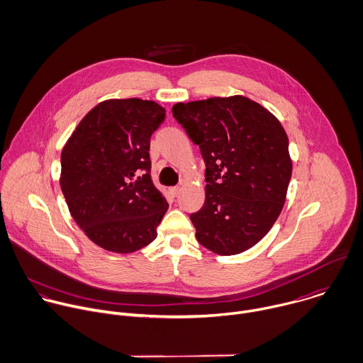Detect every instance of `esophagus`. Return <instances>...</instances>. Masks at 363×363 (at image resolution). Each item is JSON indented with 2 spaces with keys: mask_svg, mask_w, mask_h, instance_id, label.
Returning <instances> with one entry per match:
<instances>
[{
  "mask_svg": "<svg viewBox=\"0 0 363 363\" xmlns=\"http://www.w3.org/2000/svg\"><path fill=\"white\" fill-rule=\"evenodd\" d=\"M169 192L172 196H178L181 192V186H172V188H169Z\"/></svg>",
  "mask_w": 363,
  "mask_h": 363,
  "instance_id": "34e87169",
  "label": "esophagus"
}]
</instances>
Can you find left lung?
<instances>
[{
  "label": "left lung",
  "mask_w": 363,
  "mask_h": 363,
  "mask_svg": "<svg viewBox=\"0 0 363 363\" xmlns=\"http://www.w3.org/2000/svg\"><path fill=\"white\" fill-rule=\"evenodd\" d=\"M206 165L205 203L191 215L198 242L220 256L259 243L277 220L293 172L279 118L245 96L172 106Z\"/></svg>",
  "instance_id": "obj_1"
}]
</instances>
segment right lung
Returning a JSON list of instances; mask_svg holds the SVG:
<instances>
[{
  "label": "right lung",
  "mask_w": 363,
  "mask_h": 363,
  "mask_svg": "<svg viewBox=\"0 0 363 363\" xmlns=\"http://www.w3.org/2000/svg\"><path fill=\"white\" fill-rule=\"evenodd\" d=\"M165 108L152 100L108 99L77 124L60 155V189L86 236L104 250L134 253L157 238L168 211L152 184L150 138Z\"/></svg>",
  "instance_id": "obj_1"
}]
</instances>
